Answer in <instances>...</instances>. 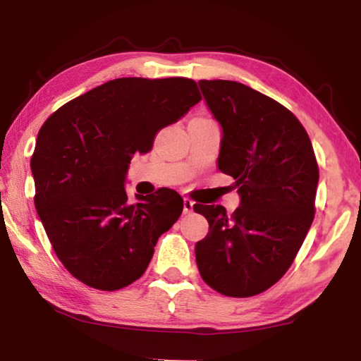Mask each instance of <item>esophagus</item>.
<instances>
[{"label": "esophagus", "mask_w": 361, "mask_h": 361, "mask_svg": "<svg viewBox=\"0 0 361 361\" xmlns=\"http://www.w3.org/2000/svg\"><path fill=\"white\" fill-rule=\"evenodd\" d=\"M192 210H194L192 200L188 199V197L183 199V213H185V215H189V213H192Z\"/></svg>", "instance_id": "1"}]
</instances>
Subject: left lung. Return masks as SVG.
Listing matches in <instances>:
<instances>
[{"label": "left lung", "mask_w": 361, "mask_h": 361, "mask_svg": "<svg viewBox=\"0 0 361 361\" xmlns=\"http://www.w3.org/2000/svg\"><path fill=\"white\" fill-rule=\"evenodd\" d=\"M221 126L218 169L235 180L240 207L194 205L209 221L195 243L204 282L224 296L259 295L288 271L310 229L319 185L312 143L295 114L235 81H199Z\"/></svg>", "instance_id": "8db88e82"}]
</instances>
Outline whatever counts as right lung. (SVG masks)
I'll return each instance as SVG.
<instances>
[{"label":"right lung","instance_id":"obj_1","mask_svg":"<svg viewBox=\"0 0 361 361\" xmlns=\"http://www.w3.org/2000/svg\"><path fill=\"white\" fill-rule=\"evenodd\" d=\"M200 97L188 78H119L59 108L36 138L35 205L54 252L73 277L114 291L143 276L157 239L183 212L162 188L130 202L126 176L135 152L181 119Z\"/></svg>","mask_w":361,"mask_h":361}]
</instances>
